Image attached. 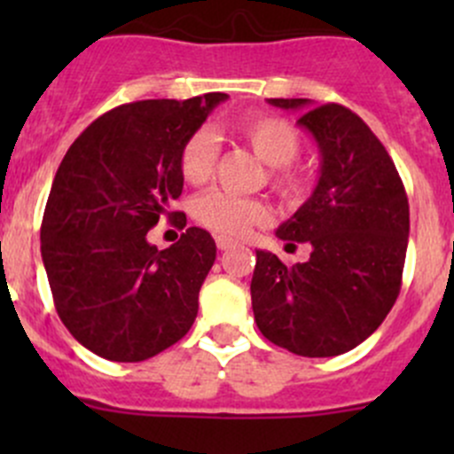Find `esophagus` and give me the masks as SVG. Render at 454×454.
<instances>
[{
	"mask_svg": "<svg viewBox=\"0 0 454 454\" xmlns=\"http://www.w3.org/2000/svg\"><path fill=\"white\" fill-rule=\"evenodd\" d=\"M217 248H219V250H231V248H237V241L228 239V237H217Z\"/></svg>",
	"mask_w": 454,
	"mask_h": 454,
	"instance_id": "esophagus-1",
	"label": "esophagus"
}]
</instances>
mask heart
I'll return each instance as SVG.
<instances>
[{
  "instance_id": "1",
  "label": "heart",
  "mask_w": 454,
  "mask_h": 454,
  "mask_svg": "<svg viewBox=\"0 0 454 454\" xmlns=\"http://www.w3.org/2000/svg\"><path fill=\"white\" fill-rule=\"evenodd\" d=\"M239 136L270 167V184L281 198L299 201L308 193L309 180L292 164L299 153V134L287 121L270 114H254L241 121ZM219 158L217 138L208 129H198L186 138L180 151V173L189 184L200 186L210 180ZM193 215L200 223L222 235L241 237L253 226H263L270 208L259 200L239 198L226 191H208L195 200Z\"/></svg>"
}]
</instances>
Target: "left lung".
<instances>
[{
  "instance_id": "8db88e82",
  "label": "left lung",
  "mask_w": 454,
  "mask_h": 454,
  "mask_svg": "<svg viewBox=\"0 0 454 454\" xmlns=\"http://www.w3.org/2000/svg\"><path fill=\"white\" fill-rule=\"evenodd\" d=\"M304 109L308 98H268ZM320 176L312 198L277 231L287 246L309 244L305 263L287 268L256 250L250 283L259 332L308 358H329L367 340L391 312L409 246V200L391 155L367 122L342 105L305 110Z\"/></svg>"
}]
</instances>
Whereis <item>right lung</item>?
<instances>
[{
	"instance_id": "right-lung-1",
	"label": "right lung",
	"mask_w": 454,
	"mask_h": 454,
	"mask_svg": "<svg viewBox=\"0 0 454 454\" xmlns=\"http://www.w3.org/2000/svg\"><path fill=\"white\" fill-rule=\"evenodd\" d=\"M228 94L138 100L96 118L67 149L41 222V256L67 332L100 358L140 363L176 345L198 316L217 246L201 228L158 250L146 232L184 213L180 151Z\"/></svg>"
}]
</instances>
